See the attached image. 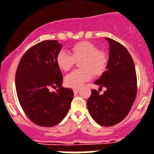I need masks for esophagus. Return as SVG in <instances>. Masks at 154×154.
<instances>
[{
    "label": "esophagus",
    "mask_w": 154,
    "mask_h": 154,
    "mask_svg": "<svg viewBox=\"0 0 154 154\" xmlns=\"http://www.w3.org/2000/svg\"><path fill=\"white\" fill-rule=\"evenodd\" d=\"M73 92H74V93L75 94H77V93H78L79 91H80V88H73Z\"/></svg>",
    "instance_id": "34e87169"
}]
</instances>
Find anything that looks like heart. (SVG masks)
Returning a JSON list of instances; mask_svg holds the SVG:
<instances>
[{
	"label": "heart",
	"instance_id": "1",
	"mask_svg": "<svg viewBox=\"0 0 154 154\" xmlns=\"http://www.w3.org/2000/svg\"><path fill=\"white\" fill-rule=\"evenodd\" d=\"M71 53L65 50L59 52L57 63L60 69L67 71L74 65L76 60L80 63L81 69H77L66 76L64 81L66 86L77 88L90 81L92 75H101L105 71L109 63L108 55L100 51L94 44L90 42H80L71 47Z\"/></svg>",
	"mask_w": 154,
	"mask_h": 154
}]
</instances>
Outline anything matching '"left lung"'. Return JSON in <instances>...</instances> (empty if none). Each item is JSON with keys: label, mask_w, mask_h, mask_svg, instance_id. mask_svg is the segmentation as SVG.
<instances>
[{"label": "left lung", "mask_w": 154, "mask_h": 154, "mask_svg": "<svg viewBox=\"0 0 154 154\" xmlns=\"http://www.w3.org/2000/svg\"><path fill=\"white\" fill-rule=\"evenodd\" d=\"M105 38L109 43V63L94 84L107 90L103 94L92 90L87 105L97 124L112 126L129 114L136 96L137 80L134 62L128 50L115 40Z\"/></svg>", "instance_id": "8db88e82"}]
</instances>
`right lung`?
I'll return each mask as SVG.
<instances>
[{"label": "right lung", "instance_id": "add662e5", "mask_svg": "<svg viewBox=\"0 0 154 154\" xmlns=\"http://www.w3.org/2000/svg\"><path fill=\"white\" fill-rule=\"evenodd\" d=\"M62 49L57 40L35 45L21 57L15 74V88L21 108L31 121L43 127L57 125L66 116L73 97L71 88L62 86L57 63ZM50 87L57 88L49 91Z\"/></svg>", "mask_w": 154, "mask_h": 154}]
</instances>
